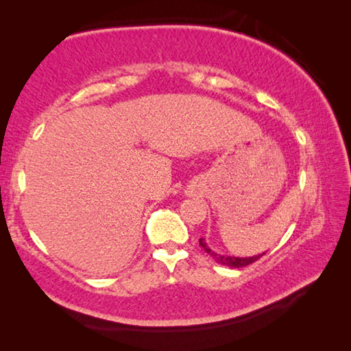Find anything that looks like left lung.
I'll return each mask as SVG.
<instances>
[{
    "label": "left lung",
    "instance_id": "left-lung-1",
    "mask_svg": "<svg viewBox=\"0 0 351 351\" xmlns=\"http://www.w3.org/2000/svg\"><path fill=\"white\" fill-rule=\"evenodd\" d=\"M199 246L204 249L207 254H210L212 258H215L217 263L219 265H224V266H230V268H245V266L254 263V261H257L260 257H263V254H258V255H252V257H230V255H221V254H217L213 252L210 247H207V245L204 243V239H199Z\"/></svg>",
    "mask_w": 351,
    "mask_h": 351
}]
</instances>
